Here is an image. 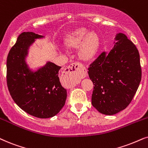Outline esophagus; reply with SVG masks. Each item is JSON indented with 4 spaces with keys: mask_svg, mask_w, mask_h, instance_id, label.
<instances>
[{
    "mask_svg": "<svg viewBox=\"0 0 148 148\" xmlns=\"http://www.w3.org/2000/svg\"><path fill=\"white\" fill-rule=\"evenodd\" d=\"M87 71L84 65L80 62H73L65 69L62 73V77L71 87L79 83L82 78L86 77Z\"/></svg>",
    "mask_w": 148,
    "mask_h": 148,
    "instance_id": "esophagus-1",
    "label": "esophagus"
}]
</instances>
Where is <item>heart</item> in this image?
Masks as SVG:
<instances>
[{
	"label": "heart",
	"instance_id": "obj_1",
	"mask_svg": "<svg viewBox=\"0 0 148 148\" xmlns=\"http://www.w3.org/2000/svg\"><path fill=\"white\" fill-rule=\"evenodd\" d=\"M100 43L97 33L89 31L84 28L76 29L69 34L65 40L68 47H78V54L83 60H88L95 55Z\"/></svg>",
	"mask_w": 148,
	"mask_h": 148
}]
</instances>
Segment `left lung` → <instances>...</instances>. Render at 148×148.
Wrapping results in <instances>:
<instances>
[{"mask_svg": "<svg viewBox=\"0 0 148 148\" xmlns=\"http://www.w3.org/2000/svg\"><path fill=\"white\" fill-rule=\"evenodd\" d=\"M114 47L103 52L88 68L94 84L92 104L101 114L112 116L124 110L133 100L141 79L136 46L123 33L116 34Z\"/></svg>", "mask_w": 148, "mask_h": 148, "instance_id": "left-lung-1", "label": "left lung"}]
</instances>
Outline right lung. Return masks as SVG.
<instances>
[{
  "mask_svg": "<svg viewBox=\"0 0 148 148\" xmlns=\"http://www.w3.org/2000/svg\"><path fill=\"white\" fill-rule=\"evenodd\" d=\"M44 36L32 32L19 35L7 60V82L14 102L27 114L39 118L55 116L65 104L67 92L61 85L59 66L47 61L36 70L26 58L30 46Z\"/></svg>",
  "mask_w": 148,
  "mask_h": 148,
  "instance_id": "right-lung-1",
  "label": "right lung"
}]
</instances>
